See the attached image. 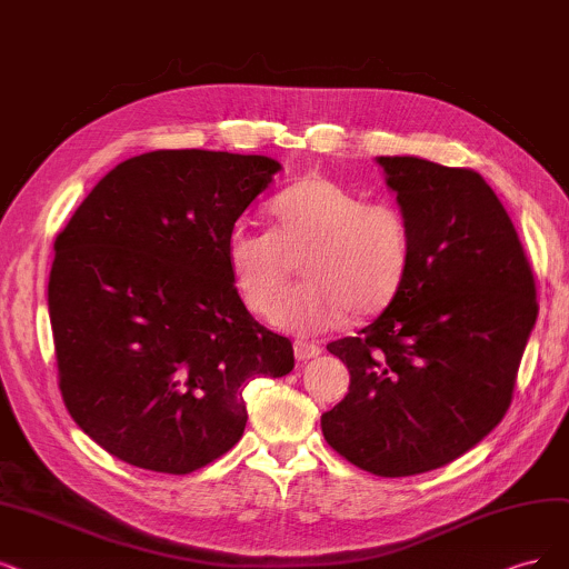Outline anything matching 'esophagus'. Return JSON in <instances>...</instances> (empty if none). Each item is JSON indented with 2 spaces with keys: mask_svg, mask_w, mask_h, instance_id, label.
Here are the masks:
<instances>
[{
  "mask_svg": "<svg viewBox=\"0 0 569 569\" xmlns=\"http://www.w3.org/2000/svg\"><path fill=\"white\" fill-rule=\"evenodd\" d=\"M292 349H296V359H298V361L317 359V356L321 353V347H319V345L307 342V340H296V345H292Z\"/></svg>",
  "mask_w": 569,
  "mask_h": 569,
  "instance_id": "1",
  "label": "esophagus"
}]
</instances>
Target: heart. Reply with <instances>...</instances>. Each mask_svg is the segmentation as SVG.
Here are the masks:
<instances>
[{
  "instance_id": "b5f03b06",
  "label": "heart",
  "mask_w": 569,
  "mask_h": 569,
  "mask_svg": "<svg viewBox=\"0 0 569 569\" xmlns=\"http://www.w3.org/2000/svg\"><path fill=\"white\" fill-rule=\"evenodd\" d=\"M271 220L273 231L231 229L224 260L246 309L256 317L273 310L277 328L309 335L335 328L347 313L375 317L410 277L415 239L403 210L368 203L328 176L286 187L271 201ZM296 259L308 283L284 299Z\"/></svg>"
}]
</instances>
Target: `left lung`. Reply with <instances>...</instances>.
Segmentation results:
<instances>
[{"instance_id":"obj_1","label":"left lung","mask_w":569,"mask_h":569,"mask_svg":"<svg viewBox=\"0 0 569 569\" xmlns=\"http://www.w3.org/2000/svg\"><path fill=\"white\" fill-rule=\"evenodd\" d=\"M377 161L412 227V267L382 317L328 345L351 385L321 429L353 467L401 478L448 465L501 422L539 305L518 231L480 173Z\"/></svg>"}]
</instances>
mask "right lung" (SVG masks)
Masks as SVG:
<instances>
[{
    "mask_svg": "<svg viewBox=\"0 0 569 569\" xmlns=\"http://www.w3.org/2000/svg\"><path fill=\"white\" fill-rule=\"evenodd\" d=\"M281 163L157 150L121 161L56 237L49 317L74 422L126 465L192 473L239 443L243 387L296 366L250 317L224 241Z\"/></svg>",
    "mask_w": 569,
    "mask_h": 569,
    "instance_id": "add662e5",
    "label": "right lung"
}]
</instances>
